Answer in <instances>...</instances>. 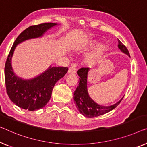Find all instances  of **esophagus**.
<instances>
[{"instance_id": "esophagus-1", "label": "esophagus", "mask_w": 147, "mask_h": 147, "mask_svg": "<svg viewBox=\"0 0 147 147\" xmlns=\"http://www.w3.org/2000/svg\"><path fill=\"white\" fill-rule=\"evenodd\" d=\"M68 73H71V74H74L76 73V69H75V65H73V66L70 67L69 69V71H68Z\"/></svg>"}]
</instances>
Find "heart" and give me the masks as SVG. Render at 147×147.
<instances>
[{
	"mask_svg": "<svg viewBox=\"0 0 147 147\" xmlns=\"http://www.w3.org/2000/svg\"><path fill=\"white\" fill-rule=\"evenodd\" d=\"M97 42L95 41H88L87 44L88 47L93 48L95 47L97 45ZM107 49L106 45L104 44H100L96 47V49L94 51L90 53L88 55L87 57L85 59V63L90 67H94L98 65L100 61H101L103 55H104V52L106 51Z\"/></svg>",
	"mask_w": 147,
	"mask_h": 147,
	"instance_id": "b5f03b06",
	"label": "heart"
}]
</instances>
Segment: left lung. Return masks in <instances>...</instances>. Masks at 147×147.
<instances>
[{
	"label": "left lung",
	"mask_w": 147,
	"mask_h": 147,
	"mask_svg": "<svg viewBox=\"0 0 147 147\" xmlns=\"http://www.w3.org/2000/svg\"><path fill=\"white\" fill-rule=\"evenodd\" d=\"M118 47L120 50L130 57L128 49L123 43L118 40ZM90 69L88 67H82L77 71L79 76V84L74 92V100L78 110L85 117L92 118L101 115L109 112L115 108L123 100V97L119 102L111 106H101L98 104L89 96L87 90V77Z\"/></svg>",
	"instance_id": "left-lung-1"
}]
</instances>
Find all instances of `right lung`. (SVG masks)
Returning a JSON list of instances; mask_svg holds the SVG:
<instances>
[{
    "mask_svg": "<svg viewBox=\"0 0 147 147\" xmlns=\"http://www.w3.org/2000/svg\"><path fill=\"white\" fill-rule=\"evenodd\" d=\"M56 25L57 24L43 23L26 28L18 36L8 54L4 67L6 92L11 101L20 108L29 111L43 108L49 101L55 83L67 73V67H49L40 75L24 80L14 74L11 65L13 53L18 44L41 37L47 30Z\"/></svg>",
    "mask_w": 147,
    "mask_h": 147,
    "instance_id": "obj_1",
    "label": "right lung"
}]
</instances>
